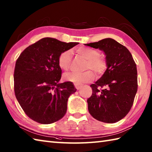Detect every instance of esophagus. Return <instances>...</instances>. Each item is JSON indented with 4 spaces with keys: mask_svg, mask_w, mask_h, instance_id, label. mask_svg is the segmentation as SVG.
Segmentation results:
<instances>
[{
    "mask_svg": "<svg viewBox=\"0 0 152 152\" xmlns=\"http://www.w3.org/2000/svg\"><path fill=\"white\" fill-rule=\"evenodd\" d=\"M74 86H75V88L78 89V90H79V89H81V88H82V86L81 85H78V84H74Z\"/></svg>",
    "mask_w": 152,
    "mask_h": 152,
    "instance_id": "obj_1",
    "label": "esophagus"
}]
</instances>
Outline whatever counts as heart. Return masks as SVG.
Wrapping results in <instances>:
<instances>
[{
    "label": "heart",
    "mask_w": 152,
    "mask_h": 152,
    "mask_svg": "<svg viewBox=\"0 0 152 152\" xmlns=\"http://www.w3.org/2000/svg\"><path fill=\"white\" fill-rule=\"evenodd\" d=\"M76 53L87 59L84 69H91L97 74L101 75L107 69V62L102 57L100 56V52L95 49L89 48H79L76 50ZM71 60V51L66 50L61 53L58 58V64L61 69L67 70L69 69ZM95 74L91 70H86L82 73L67 72L63 75L65 81L74 83V84H82L92 81Z\"/></svg>",
    "instance_id": "heart-1"
}]
</instances>
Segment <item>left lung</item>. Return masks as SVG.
Listing matches in <instances>:
<instances>
[{"instance_id": "1", "label": "left lung", "mask_w": 152, "mask_h": 152, "mask_svg": "<svg viewBox=\"0 0 152 152\" xmlns=\"http://www.w3.org/2000/svg\"><path fill=\"white\" fill-rule=\"evenodd\" d=\"M104 51L107 69L91 86L88 110L100 121L113 124L127 115L138 89L137 65L130 51L112 38L84 44Z\"/></svg>"}]
</instances>
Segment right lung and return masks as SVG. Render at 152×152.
Segmentation results:
<instances>
[{
  "instance_id": "right-lung-1",
  "label": "right lung",
  "mask_w": 152,
  "mask_h": 152,
  "mask_svg": "<svg viewBox=\"0 0 152 152\" xmlns=\"http://www.w3.org/2000/svg\"><path fill=\"white\" fill-rule=\"evenodd\" d=\"M78 44L44 38L27 47L16 61L15 97L31 119L50 124L65 115L68 99L76 89L70 82L59 83L62 70L58 58Z\"/></svg>"
}]
</instances>
